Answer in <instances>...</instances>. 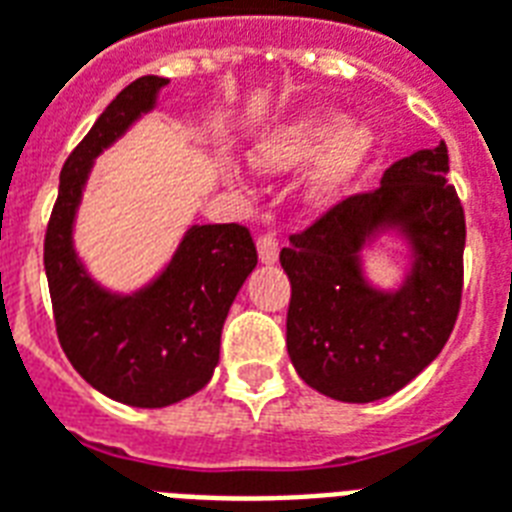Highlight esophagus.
<instances>
[{"label":"esophagus","instance_id":"obj_1","mask_svg":"<svg viewBox=\"0 0 512 512\" xmlns=\"http://www.w3.org/2000/svg\"><path fill=\"white\" fill-rule=\"evenodd\" d=\"M256 248H259V259L261 264H275L277 261V240L272 235H261L259 240H256Z\"/></svg>","mask_w":512,"mask_h":512}]
</instances>
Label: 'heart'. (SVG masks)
<instances>
[{
  "instance_id": "b5f03b06",
  "label": "heart",
  "mask_w": 512,
  "mask_h": 512,
  "mask_svg": "<svg viewBox=\"0 0 512 512\" xmlns=\"http://www.w3.org/2000/svg\"><path fill=\"white\" fill-rule=\"evenodd\" d=\"M376 146L366 122L347 120L336 109H310L269 130L251 149V165L267 176H285L304 168V197L315 208H328L363 173Z\"/></svg>"
}]
</instances>
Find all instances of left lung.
<instances>
[{"label":"left lung","instance_id":"left-lung-1","mask_svg":"<svg viewBox=\"0 0 512 512\" xmlns=\"http://www.w3.org/2000/svg\"><path fill=\"white\" fill-rule=\"evenodd\" d=\"M449 149H419L384 170L280 251L291 280L285 344L312 390L371 403L406 387L449 342L462 299L465 213L446 184ZM407 243L398 289L367 280L362 251L379 236Z\"/></svg>","mask_w":512,"mask_h":512}]
</instances>
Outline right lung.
Wrapping results in <instances>:
<instances>
[{
	"instance_id": "1",
	"label": "right lung",
	"mask_w": 512,
	"mask_h": 512,
	"mask_svg": "<svg viewBox=\"0 0 512 512\" xmlns=\"http://www.w3.org/2000/svg\"><path fill=\"white\" fill-rule=\"evenodd\" d=\"M165 85V77H141L106 106L63 165L45 235L66 358L106 398L136 408L173 406L211 382L229 307L259 261L240 224H192L160 275L130 293L109 291L79 259L74 221L95 157L152 112Z\"/></svg>"
}]
</instances>
